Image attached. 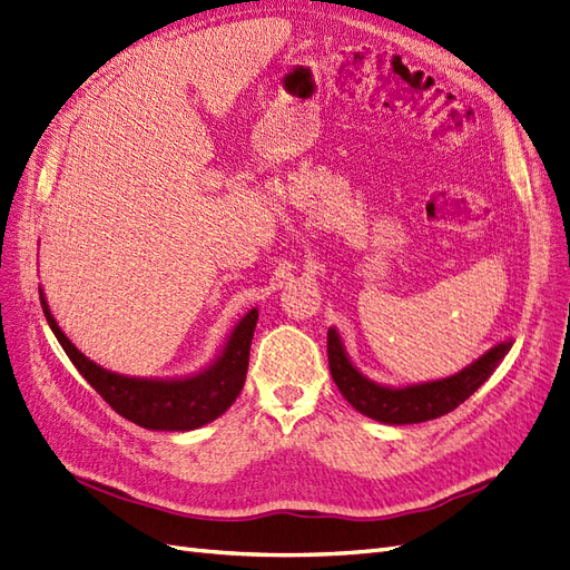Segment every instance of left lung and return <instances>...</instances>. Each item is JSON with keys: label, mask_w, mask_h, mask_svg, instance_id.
<instances>
[{"label": "left lung", "mask_w": 570, "mask_h": 570, "mask_svg": "<svg viewBox=\"0 0 570 570\" xmlns=\"http://www.w3.org/2000/svg\"><path fill=\"white\" fill-rule=\"evenodd\" d=\"M510 346H513V340L493 344L487 354H481L476 361L470 363V366L458 371L455 375L438 377V381L429 383L395 387L375 383L368 375H363L354 366V361L348 358L340 332L334 327H330L327 332L330 373L344 400L363 416L390 426L421 424V421H431L458 410L466 397L474 395V392L489 381L491 373L499 368V363L510 352Z\"/></svg>", "instance_id": "left-lung-1"}]
</instances>
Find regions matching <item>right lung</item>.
<instances>
[{"instance_id":"add662e5","label":"right lung","mask_w":570,"mask_h":570,"mask_svg":"<svg viewBox=\"0 0 570 570\" xmlns=\"http://www.w3.org/2000/svg\"><path fill=\"white\" fill-rule=\"evenodd\" d=\"M40 305L57 342L62 344L65 354L75 363L77 371L91 383V387L115 412L141 429L195 431L207 426L236 402L245 385L253 332L257 325V308L247 311L240 317V323L230 330L222 352L199 373L185 377H137L108 371L98 366L89 356H83L69 342L62 327L57 325L42 288Z\"/></svg>"}]
</instances>
